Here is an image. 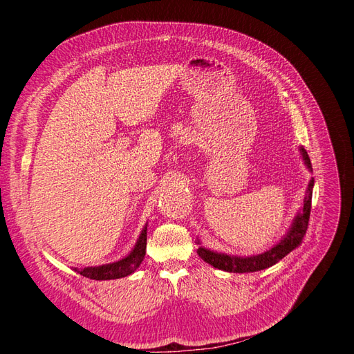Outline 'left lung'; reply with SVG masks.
I'll list each match as a JSON object with an SVG mask.
<instances>
[{"instance_id": "1", "label": "left lung", "mask_w": 354, "mask_h": 354, "mask_svg": "<svg viewBox=\"0 0 354 354\" xmlns=\"http://www.w3.org/2000/svg\"><path fill=\"white\" fill-rule=\"evenodd\" d=\"M303 155L304 162L308 169H312V162H310V158L306 152V149H299ZM313 186L315 180L312 178L307 187V195L304 198V205L303 211L298 212L295 217L291 229L288 230L285 238L274 245L272 250L266 251L259 255H251V257H236V255H227V254H220L209 251L203 246H199L198 254L203 261H207L216 269L224 270V272H232V273H250V272H259L264 270L267 267H272L277 261H281L285 255H288L295 248L301 245L306 232L308 227V218H310V211H312V194H313Z\"/></svg>"}]
</instances>
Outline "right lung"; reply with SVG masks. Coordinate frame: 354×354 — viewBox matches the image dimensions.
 Returning <instances> with one entry per match:
<instances>
[{
    "mask_svg": "<svg viewBox=\"0 0 354 354\" xmlns=\"http://www.w3.org/2000/svg\"><path fill=\"white\" fill-rule=\"evenodd\" d=\"M147 227L140 233V238L137 239V243L134 246V250L128 254L125 259L111 263V264H103L99 267H85V269H75V272L88 277V279L94 281H111V279H120V277H125L128 274H131L138 266L142 264L145 254H146V241H147Z\"/></svg>",
    "mask_w": 354,
    "mask_h": 354,
    "instance_id": "obj_1",
    "label": "right lung"
}]
</instances>
